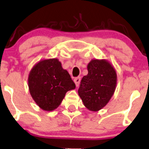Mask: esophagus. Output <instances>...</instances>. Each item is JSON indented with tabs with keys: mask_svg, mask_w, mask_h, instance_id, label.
Here are the masks:
<instances>
[{
	"mask_svg": "<svg viewBox=\"0 0 149 149\" xmlns=\"http://www.w3.org/2000/svg\"><path fill=\"white\" fill-rule=\"evenodd\" d=\"M73 81H74L75 84H76V86H78L79 84H80V77H77V78H75Z\"/></svg>",
	"mask_w": 149,
	"mask_h": 149,
	"instance_id": "esophagus-1",
	"label": "esophagus"
}]
</instances>
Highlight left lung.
Segmentation results:
<instances>
[{
    "label": "left lung",
    "instance_id": "1",
    "mask_svg": "<svg viewBox=\"0 0 149 149\" xmlns=\"http://www.w3.org/2000/svg\"><path fill=\"white\" fill-rule=\"evenodd\" d=\"M88 74L82 78L78 94L88 110L97 111L106 106L113 95L117 74L105 60H92L87 66Z\"/></svg>",
    "mask_w": 149,
    "mask_h": 149
}]
</instances>
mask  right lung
Listing matches in <instances>:
<instances>
[{
	"mask_svg": "<svg viewBox=\"0 0 149 149\" xmlns=\"http://www.w3.org/2000/svg\"><path fill=\"white\" fill-rule=\"evenodd\" d=\"M28 85L33 100L48 111L57 108L66 93L76 88L69 73L56 58L38 63L30 71Z\"/></svg>",
	"mask_w": 149,
	"mask_h": 149,
	"instance_id": "obj_1",
	"label": "right lung"
}]
</instances>
